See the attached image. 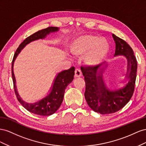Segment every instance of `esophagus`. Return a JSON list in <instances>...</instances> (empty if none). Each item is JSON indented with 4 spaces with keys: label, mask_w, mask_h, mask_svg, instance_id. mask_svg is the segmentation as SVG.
<instances>
[{
    "label": "esophagus",
    "mask_w": 146,
    "mask_h": 146,
    "mask_svg": "<svg viewBox=\"0 0 146 146\" xmlns=\"http://www.w3.org/2000/svg\"><path fill=\"white\" fill-rule=\"evenodd\" d=\"M81 76V72L79 68H76L74 71V76L75 77H80Z\"/></svg>",
    "instance_id": "1"
}]
</instances>
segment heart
I'll return each instance as SVG.
<instances>
[{
	"mask_svg": "<svg viewBox=\"0 0 146 146\" xmlns=\"http://www.w3.org/2000/svg\"><path fill=\"white\" fill-rule=\"evenodd\" d=\"M72 51L78 55L86 54L84 57L85 64L95 66L101 64L110 51V44L105 39L99 36L87 35L80 37L74 41Z\"/></svg>",
	"mask_w": 146,
	"mask_h": 146,
	"instance_id": "1",
	"label": "heart"
}]
</instances>
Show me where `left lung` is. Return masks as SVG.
Segmentation results:
<instances>
[{
    "mask_svg": "<svg viewBox=\"0 0 146 146\" xmlns=\"http://www.w3.org/2000/svg\"><path fill=\"white\" fill-rule=\"evenodd\" d=\"M112 35L115 43L114 57L122 56L127 60L125 86L114 90L108 88L103 79L106 62L81 68L86 82V100L92 110L101 114L114 113L127 105L133 94L136 78L137 61L132 48L125 41L114 34Z\"/></svg>",
    "mask_w": 146,
    "mask_h": 146,
    "instance_id": "left-lung-1",
    "label": "left lung"
}]
</instances>
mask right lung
<instances>
[{"label":"right lung","mask_w":146,"mask_h":146,"mask_svg":"<svg viewBox=\"0 0 146 146\" xmlns=\"http://www.w3.org/2000/svg\"><path fill=\"white\" fill-rule=\"evenodd\" d=\"M59 27H49L46 29H44L36 32L34 33V34L28 36L20 44L18 49H16L13 60H12L11 74L16 97H17L18 101L24 108H26L27 111L32 112V113L37 115L43 116L50 115L54 113L59 109L62 101H63L64 92L66 86L73 80L74 75V67L72 66L70 69L62 71V72L57 74L55 79L54 80L49 92L46 96L36 102L28 103L23 100L22 98L20 97L17 88H16V79L13 72L14 62L16 57L21 51V50L27 44L37 40L44 39L46 38V36L51 34V33L56 32L59 31Z\"/></svg>","instance_id":"obj_1"}]
</instances>
